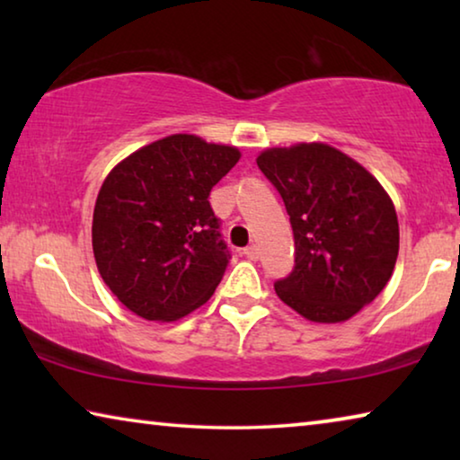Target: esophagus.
Here are the masks:
<instances>
[{
  "label": "esophagus",
  "mask_w": 460,
  "mask_h": 460,
  "mask_svg": "<svg viewBox=\"0 0 460 460\" xmlns=\"http://www.w3.org/2000/svg\"><path fill=\"white\" fill-rule=\"evenodd\" d=\"M243 255H245L247 260H252V261L260 260V249H258V245H247V247L243 249Z\"/></svg>",
  "instance_id": "1"
}]
</instances>
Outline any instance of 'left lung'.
Listing matches in <instances>:
<instances>
[{"label":"left lung","instance_id":"obj_1","mask_svg":"<svg viewBox=\"0 0 460 460\" xmlns=\"http://www.w3.org/2000/svg\"><path fill=\"white\" fill-rule=\"evenodd\" d=\"M258 166L282 197L294 233V268L274 284L279 300L308 321H347L392 278L400 249L392 199L326 144L271 147Z\"/></svg>","mask_w":460,"mask_h":460}]
</instances>
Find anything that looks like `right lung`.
<instances>
[{
  "instance_id": "obj_1",
  "label": "right lung",
  "mask_w": 460,
  "mask_h": 460,
  "mask_svg": "<svg viewBox=\"0 0 460 460\" xmlns=\"http://www.w3.org/2000/svg\"><path fill=\"white\" fill-rule=\"evenodd\" d=\"M237 147L176 134L111 170L93 213L99 274L146 321H176L211 298L231 252L208 194L237 164Z\"/></svg>"
}]
</instances>
